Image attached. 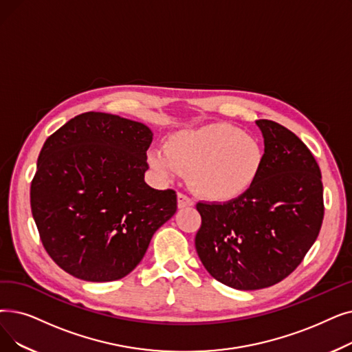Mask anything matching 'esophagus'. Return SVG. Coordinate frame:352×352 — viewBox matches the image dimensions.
<instances>
[{"instance_id": "esophagus-1", "label": "esophagus", "mask_w": 352, "mask_h": 352, "mask_svg": "<svg viewBox=\"0 0 352 352\" xmlns=\"http://www.w3.org/2000/svg\"><path fill=\"white\" fill-rule=\"evenodd\" d=\"M177 198H178V208L191 207V206L194 204V201L191 200V198H190V197H187L186 194H182V192H178Z\"/></svg>"}]
</instances>
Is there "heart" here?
Instances as JSON below:
<instances>
[{
  "mask_svg": "<svg viewBox=\"0 0 352 352\" xmlns=\"http://www.w3.org/2000/svg\"><path fill=\"white\" fill-rule=\"evenodd\" d=\"M149 164L164 177L188 174V186L212 203H230L246 195L261 179L266 151L241 128L217 122L171 133L164 154L152 152Z\"/></svg>",
  "mask_w": 352,
  "mask_h": 352,
  "instance_id": "b5f03b06",
  "label": "heart"
}]
</instances>
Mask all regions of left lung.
<instances>
[{"label": "left lung", "mask_w": 352, "mask_h": 352, "mask_svg": "<svg viewBox=\"0 0 352 352\" xmlns=\"http://www.w3.org/2000/svg\"><path fill=\"white\" fill-rule=\"evenodd\" d=\"M266 164L257 184L230 203H198L195 249L211 276L256 290L289 276L315 243L324 220L322 177L298 136L258 119Z\"/></svg>", "instance_id": "8db88e82"}]
</instances>
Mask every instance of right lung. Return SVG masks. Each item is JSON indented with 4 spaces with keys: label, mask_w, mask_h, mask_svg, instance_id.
<instances>
[{
    "label": "right lung",
    "mask_w": 352,
    "mask_h": 352,
    "mask_svg": "<svg viewBox=\"0 0 352 352\" xmlns=\"http://www.w3.org/2000/svg\"><path fill=\"white\" fill-rule=\"evenodd\" d=\"M151 142L141 122L102 112L74 116L45 140L30 203L45 252L72 276H126L175 214V191L144 179Z\"/></svg>",
    "instance_id": "obj_1"
}]
</instances>
